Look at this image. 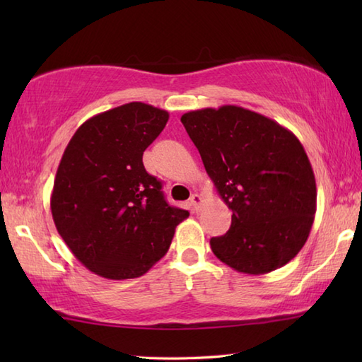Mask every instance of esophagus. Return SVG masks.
Returning <instances> with one entry per match:
<instances>
[{"mask_svg":"<svg viewBox=\"0 0 362 362\" xmlns=\"http://www.w3.org/2000/svg\"><path fill=\"white\" fill-rule=\"evenodd\" d=\"M189 204L193 205V210L194 211H199V210H201L202 204H204V199H202L201 194H193V196L189 197Z\"/></svg>","mask_w":362,"mask_h":362,"instance_id":"esophagus-1","label":"esophagus"}]
</instances>
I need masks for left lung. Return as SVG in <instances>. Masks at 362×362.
<instances>
[{
	"label": "left lung",
	"mask_w": 362,
	"mask_h": 362,
	"mask_svg": "<svg viewBox=\"0 0 362 362\" xmlns=\"http://www.w3.org/2000/svg\"><path fill=\"white\" fill-rule=\"evenodd\" d=\"M232 214L211 238L214 255L238 272H272L303 247L316 213V179L302 143L274 119L238 105L182 115Z\"/></svg>",
	"instance_id": "obj_1"
}]
</instances>
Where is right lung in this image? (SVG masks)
<instances>
[{
    "mask_svg": "<svg viewBox=\"0 0 362 362\" xmlns=\"http://www.w3.org/2000/svg\"><path fill=\"white\" fill-rule=\"evenodd\" d=\"M166 110L129 103L76 130L51 194L54 224L73 255L99 276L136 279L168 252L189 216L169 205L143 152L165 129Z\"/></svg>",
    "mask_w": 362,
    "mask_h": 362,
    "instance_id": "add662e5",
    "label": "right lung"
}]
</instances>
